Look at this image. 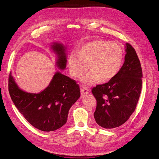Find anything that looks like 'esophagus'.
Masks as SVG:
<instances>
[{"instance_id":"1","label":"esophagus","mask_w":159,"mask_h":159,"mask_svg":"<svg viewBox=\"0 0 159 159\" xmlns=\"http://www.w3.org/2000/svg\"><path fill=\"white\" fill-rule=\"evenodd\" d=\"M89 89H88V88L86 87V86H84V87L81 88L80 89V91H81V95H84L85 94H88V92H89Z\"/></svg>"}]
</instances>
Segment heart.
Listing matches in <instances>:
<instances>
[{"label": "heart", "mask_w": 159, "mask_h": 159, "mask_svg": "<svg viewBox=\"0 0 159 159\" xmlns=\"http://www.w3.org/2000/svg\"><path fill=\"white\" fill-rule=\"evenodd\" d=\"M123 50L115 42L103 40L85 43L68 57V65L70 75L79 78L88 68L90 69L81 81L85 85H93L116 76L121 68Z\"/></svg>", "instance_id": "b5f03b06"}]
</instances>
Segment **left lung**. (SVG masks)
Here are the masks:
<instances>
[{"label": "left lung", "mask_w": 159, "mask_h": 159, "mask_svg": "<svg viewBox=\"0 0 159 159\" xmlns=\"http://www.w3.org/2000/svg\"><path fill=\"white\" fill-rule=\"evenodd\" d=\"M125 61L118 74L107 83L93 88L97 100L94 118L99 126L122 125L134 111L142 88V68L136 51L127 43Z\"/></svg>", "instance_id": "obj_1"}]
</instances>
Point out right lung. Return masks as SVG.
<instances>
[{"mask_svg":"<svg viewBox=\"0 0 159 159\" xmlns=\"http://www.w3.org/2000/svg\"><path fill=\"white\" fill-rule=\"evenodd\" d=\"M52 48L57 56V67L64 70L67 61L65 47L55 42ZM8 91L14 104L28 122L46 132L55 131L66 123L70 107L80 97L76 81L59 71L54 74L49 85L38 93L20 89L11 74Z\"/></svg>","mask_w":159,"mask_h":159,"instance_id":"add662e5","label":"right lung"}]
</instances>
